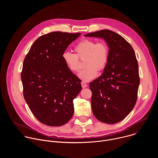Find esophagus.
<instances>
[{
	"label": "esophagus",
	"mask_w": 158,
	"mask_h": 158,
	"mask_svg": "<svg viewBox=\"0 0 158 158\" xmlns=\"http://www.w3.org/2000/svg\"><path fill=\"white\" fill-rule=\"evenodd\" d=\"M81 85H82V88H85V87H87V85L85 83H84V82H81Z\"/></svg>",
	"instance_id": "1"
}]
</instances>
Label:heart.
<instances>
[{
	"label": "heart",
	"instance_id": "heart-1",
	"mask_svg": "<svg viewBox=\"0 0 158 158\" xmlns=\"http://www.w3.org/2000/svg\"><path fill=\"white\" fill-rule=\"evenodd\" d=\"M76 54L65 51L62 59L71 72L76 73L79 69V60H84L85 69L81 71L78 76L84 82L94 79L98 71H102L107 65L109 59V48L104 42H96L93 39H84L79 42L74 48Z\"/></svg>",
	"mask_w": 158,
	"mask_h": 158
}]
</instances>
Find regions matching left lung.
Returning a JSON list of instances; mask_svg holds the SVG:
<instances>
[{
	"mask_svg": "<svg viewBox=\"0 0 158 158\" xmlns=\"http://www.w3.org/2000/svg\"><path fill=\"white\" fill-rule=\"evenodd\" d=\"M84 36L103 39L109 49L103 73L89 87L96 118L106 124H116L130 113L136 102L140 79L134 51L121 35L107 29Z\"/></svg>",
	"mask_w": 158,
	"mask_h": 158,
	"instance_id": "8db88e82",
	"label": "left lung"
}]
</instances>
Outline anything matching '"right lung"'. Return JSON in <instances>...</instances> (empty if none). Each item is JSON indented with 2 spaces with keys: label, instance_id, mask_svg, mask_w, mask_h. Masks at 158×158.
<instances>
[{
  "label": "right lung",
  "instance_id": "obj_1",
  "mask_svg": "<svg viewBox=\"0 0 158 158\" xmlns=\"http://www.w3.org/2000/svg\"><path fill=\"white\" fill-rule=\"evenodd\" d=\"M81 33L52 32L39 37L23 63L21 80L24 99L42 124L60 126L74 114L73 100L81 80L65 65L62 54Z\"/></svg>",
  "mask_w": 158,
  "mask_h": 158
}]
</instances>
